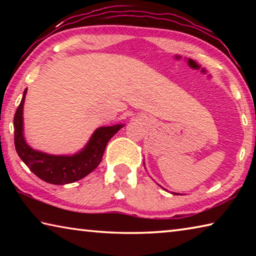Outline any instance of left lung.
<instances>
[{
	"label": "left lung",
	"instance_id": "left-lung-1",
	"mask_svg": "<svg viewBox=\"0 0 256 256\" xmlns=\"http://www.w3.org/2000/svg\"><path fill=\"white\" fill-rule=\"evenodd\" d=\"M172 194H177V193H172Z\"/></svg>",
	"mask_w": 256,
	"mask_h": 256
}]
</instances>
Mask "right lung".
<instances>
[{
	"label": "right lung",
	"mask_w": 256,
	"mask_h": 256,
	"mask_svg": "<svg viewBox=\"0 0 256 256\" xmlns=\"http://www.w3.org/2000/svg\"><path fill=\"white\" fill-rule=\"evenodd\" d=\"M27 89L24 92L20 105L14 114V146L21 160L40 180L50 184L64 185L84 178L100 164L108 141L124 125L102 126L97 128L88 144L81 151L72 156H55L34 150L24 136V104Z\"/></svg>",
	"instance_id": "obj_1"
}]
</instances>
